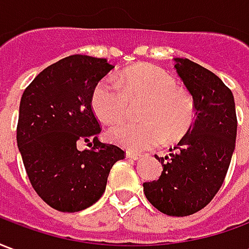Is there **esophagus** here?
<instances>
[{
	"mask_svg": "<svg viewBox=\"0 0 249 249\" xmlns=\"http://www.w3.org/2000/svg\"><path fill=\"white\" fill-rule=\"evenodd\" d=\"M126 157L130 159V160H140L141 157H142V155H140V153H135V152L132 151H128L126 152Z\"/></svg>",
	"mask_w": 249,
	"mask_h": 249,
	"instance_id": "34e87169",
	"label": "esophagus"
}]
</instances>
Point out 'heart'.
I'll list each match as a JSON object with an SVG mask.
<instances>
[{
  "mask_svg": "<svg viewBox=\"0 0 249 249\" xmlns=\"http://www.w3.org/2000/svg\"><path fill=\"white\" fill-rule=\"evenodd\" d=\"M129 100H145L144 121H120L108 130L109 139L130 151H146L164 140L183 137L195 119V104L189 93L176 88L168 71L153 65L129 68L120 78L108 76L98 82L92 108L104 123L124 117Z\"/></svg>",
  "mask_w": 249,
  "mask_h": 249,
  "instance_id": "heart-1",
  "label": "heart"
}]
</instances>
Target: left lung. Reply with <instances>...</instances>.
I'll use <instances>...</instances> for the list:
<instances>
[{"label":"left lung","instance_id":"1","mask_svg":"<svg viewBox=\"0 0 249 249\" xmlns=\"http://www.w3.org/2000/svg\"><path fill=\"white\" fill-rule=\"evenodd\" d=\"M191 93L196 119L169 156L159 180L144 183L148 201L168 216L203 209L219 192L235 151L237 119L233 94L214 73L188 58H173Z\"/></svg>","mask_w":249,"mask_h":249}]
</instances>
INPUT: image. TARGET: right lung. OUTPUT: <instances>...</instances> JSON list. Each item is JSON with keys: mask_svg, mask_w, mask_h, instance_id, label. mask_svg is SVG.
Listing matches in <instances>:
<instances>
[{"mask_svg": "<svg viewBox=\"0 0 249 249\" xmlns=\"http://www.w3.org/2000/svg\"><path fill=\"white\" fill-rule=\"evenodd\" d=\"M114 66L105 58L73 54L48 66L24 90L17 145L32 187L52 208L78 212L103 196L119 146L98 140L92 110L98 81ZM80 142L92 148L78 149Z\"/></svg>", "mask_w": 249, "mask_h": 249, "instance_id": "right-lung-1", "label": "right lung"}]
</instances>
